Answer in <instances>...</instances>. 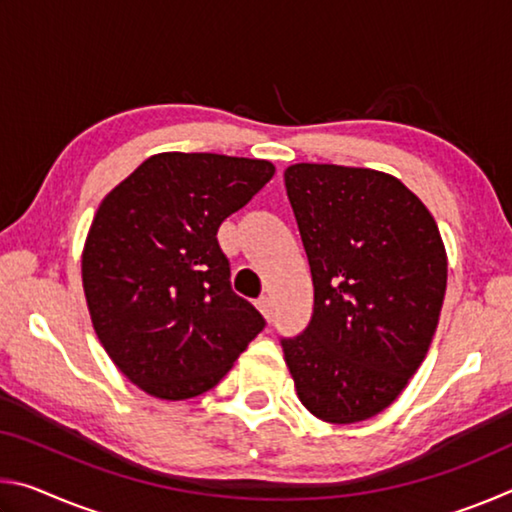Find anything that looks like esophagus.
<instances>
[{
    "instance_id": "34e87169",
    "label": "esophagus",
    "mask_w": 512,
    "mask_h": 512,
    "mask_svg": "<svg viewBox=\"0 0 512 512\" xmlns=\"http://www.w3.org/2000/svg\"><path fill=\"white\" fill-rule=\"evenodd\" d=\"M257 309L259 311H262V316L266 318V320H271V298H268V296H262V298H259L257 300Z\"/></svg>"
}]
</instances>
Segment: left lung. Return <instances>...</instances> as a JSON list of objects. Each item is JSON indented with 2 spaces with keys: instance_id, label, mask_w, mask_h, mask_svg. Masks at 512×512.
Returning <instances> with one entry per match:
<instances>
[{
  "instance_id": "8db88e82",
  "label": "left lung",
  "mask_w": 512,
  "mask_h": 512,
  "mask_svg": "<svg viewBox=\"0 0 512 512\" xmlns=\"http://www.w3.org/2000/svg\"><path fill=\"white\" fill-rule=\"evenodd\" d=\"M284 185L314 280V314L282 339L284 361L316 418L368 420L404 391L438 327V225L409 187L375 169L300 162Z\"/></svg>"
}]
</instances>
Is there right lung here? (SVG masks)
Here are the masks:
<instances>
[{
	"label": "right lung",
	"mask_w": 512,
	"mask_h": 512,
	"mask_svg": "<svg viewBox=\"0 0 512 512\" xmlns=\"http://www.w3.org/2000/svg\"><path fill=\"white\" fill-rule=\"evenodd\" d=\"M273 173L268 160L158 153L101 201L81 259L85 300L103 350L144 393H207L264 329L230 287L216 232Z\"/></svg>",
	"instance_id": "add662e5"
}]
</instances>
